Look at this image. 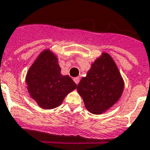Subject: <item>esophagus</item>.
Returning a JSON list of instances; mask_svg holds the SVG:
<instances>
[{
	"label": "esophagus",
	"mask_w": 150,
	"mask_h": 150,
	"mask_svg": "<svg viewBox=\"0 0 150 150\" xmlns=\"http://www.w3.org/2000/svg\"><path fill=\"white\" fill-rule=\"evenodd\" d=\"M73 80H74V82H75V83H76V84H79V81H80V79H79V77H75V78H74V79H73Z\"/></svg>",
	"instance_id": "34e87169"
}]
</instances>
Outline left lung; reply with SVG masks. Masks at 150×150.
<instances>
[{"label": "left lung", "mask_w": 150, "mask_h": 150, "mask_svg": "<svg viewBox=\"0 0 150 150\" xmlns=\"http://www.w3.org/2000/svg\"><path fill=\"white\" fill-rule=\"evenodd\" d=\"M125 82L114 59L107 53L92 63L78 85L77 91L90 113L101 114L113 107L121 98Z\"/></svg>", "instance_id": "1"}]
</instances>
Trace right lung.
Here are the masks:
<instances>
[{
  "instance_id": "1",
  "label": "right lung",
  "mask_w": 150,
  "mask_h": 150,
  "mask_svg": "<svg viewBox=\"0 0 150 150\" xmlns=\"http://www.w3.org/2000/svg\"><path fill=\"white\" fill-rule=\"evenodd\" d=\"M25 82L31 98L43 109H54L62 103L76 84L61 74L58 58L50 49L41 52L27 71Z\"/></svg>"
}]
</instances>
